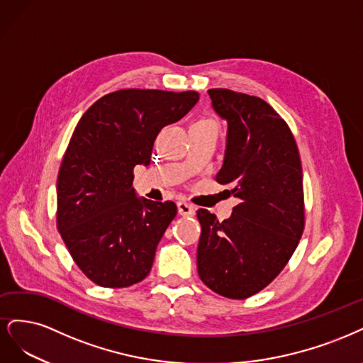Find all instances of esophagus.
Listing matches in <instances>:
<instances>
[{"instance_id":"esophagus-1","label":"esophagus","mask_w":363,"mask_h":363,"mask_svg":"<svg viewBox=\"0 0 363 363\" xmlns=\"http://www.w3.org/2000/svg\"><path fill=\"white\" fill-rule=\"evenodd\" d=\"M178 213H179L181 216H185V217H191V216H194L196 209H194V206L190 205V203H186V202H178Z\"/></svg>"}]
</instances>
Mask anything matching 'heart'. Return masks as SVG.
<instances>
[{
	"mask_svg": "<svg viewBox=\"0 0 363 363\" xmlns=\"http://www.w3.org/2000/svg\"><path fill=\"white\" fill-rule=\"evenodd\" d=\"M193 125H206V126H216V122H214L213 119H206V118H203V119H201V121L194 122Z\"/></svg>",
	"mask_w": 363,
	"mask_h": 363,
	"instance_id": "obj_1",
	"label": "heart"
}]
</instances>
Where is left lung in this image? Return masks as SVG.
Listing matches in <instances>:
<instances>
[{
  "instance_id": "left-lung-1",
  "label": "left lung",
  "mask_w": 363,
  "mask_h": 363,
  "mask_svg": "<svg viewBox=\"0 0 363 363\" xmlns=\"http://www.w3.org/2000/svg\"><path fill=\"white\" fill-rule=\"evenodd\" d=\"M208 95L228 122L225 161L216 179L230 185L240 203L223 221L208 209L197 211V272L217 294L242 300L284 270L301 238V161L289 126L264 99L228 89Z\"/></svg>"
}]
</instances>
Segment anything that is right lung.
Instances as JSON below:
<instances>
[{
	"instance_id": "add662e5",
	"label": "right lung",
	"mask_w": 363,
	"mask_h": 363,
	"mask_svg": "<svg viewBox=\"0 0 363 363\" xmlns=\"http://www.w3.org/2000/svg\"><path fill=\"white\" fill-rule=\"evenodd\" d=\"M199 93L123 89L98 99L79 119L57 178V229L91 282L125 288L143 280L178 209L137 197L134 167L149 166L152 147Z\"/></svg>"
}]
</instances>
